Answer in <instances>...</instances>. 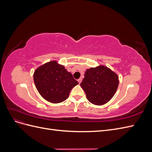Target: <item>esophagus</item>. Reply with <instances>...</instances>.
Listing matches in <instances>:
<instances>
[{
  "label": "esophagus",
  "mask_w": 152,
  "mask_h": 152,
  "mask_svg": "<svg viewBox=\"0 0 152 152\" xmlns=\"http://www.w3.org/2000/svg\"><path fill=\"white\" fill-rule=\"evenodd\" d=\"M78 82H79V84H80V83H81V82H82V79H78Z\"/></svg>",
  "instance_id": "1"
}]
</instances>
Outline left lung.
<instances>
[{
  "label": "left lung",
  "mask_w": 152,
  "mask_h": 152,
  "mask_svg": "<svg viewBox=\"0 0 152 152\" xmlns=\"http://www.w3.org/2000/svg\"><path fill=\"white\" fill-rule=\"evenodd\" d=\"M118 83V76L115 73L107 66L100 65L87 69L80 86L89 102L96 105H103L113 98Z\"/></svg>",
  "instance_id": "obj_1"
}]
</instances>
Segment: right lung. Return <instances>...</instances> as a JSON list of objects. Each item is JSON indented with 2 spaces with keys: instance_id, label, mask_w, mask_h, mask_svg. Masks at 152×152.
<instances>
[{
  "instance_id": "obj_1",
  "label": "right lung",
  "mask_w": 152,
  "mask_h": 152,
  "mask_svg": "<svg viewBox=\"0 0 152 152\" xmlns=\"http://www.w3.org/2000/svg\"><path fill=\"white\" fill-rule=\"evenodd\" d=\"M34 80L41 96L53 103L66 100L72 89L79 84L72 73L56 61H49L37 68Z\"/></svg>"
}]
</instances>
